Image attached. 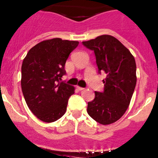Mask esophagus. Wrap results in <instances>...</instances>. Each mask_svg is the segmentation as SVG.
Returning <instances> with one entry per match:
<instances>
[{
	"mask_svg": "<svg viewBox=\"0 0 158 158\" xmlns=\"http://www.w3.org/2000/svg\"><path fill=\"white\" fill-rule=\"evenodd\" d=\"M76 88H77L79 91H82V90H84L85 88H82V87H79V86H76Z\"/></svg>",
	"mask_w": 158,
	"mask_h": 158,
	"instance_id": "1",
	"label": "esophagus"
}]
</instances>
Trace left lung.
Here are the masks:
<instances>
[{
	"label": "left lung",
	"instance_id": "left-lung-1",
	"mask_svg": "<svg viewBox=\"0 0 158 158\" xmlns=\"http://www.w3.org/2000/svg\"><path fill=\"white\" fill-rule=\"evenodd\" d=\"M82 44L94 52L99 73L104 71L106 74L103 91H95L94 99L88 103L87 112L100 124H112L125 113L136 87L134 57L110 35L99 36Z\"/></svg>",
	"mask_w": 158,
	"mask_h": 158
}]
</instances>
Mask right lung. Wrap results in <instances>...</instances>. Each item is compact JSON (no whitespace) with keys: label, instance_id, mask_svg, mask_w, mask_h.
Here are the masks:
<instances>
[{"label":"right lung","instance_id":"obj_1","mask_svg":"<svg viewBox=\"0 0 158 158\" xmlns=\"http://www.w3.org/2000/svg\"><path fill=\"white\" fill-rule=\"evenodd\" d=\"M78 41L54 38L42 41L27 52L22 65V93L27 106L44 122H53L64 115L75 88L64 82V66Z\"/></svg>","mask_w":158,"mask_h":158}]
</instances>
